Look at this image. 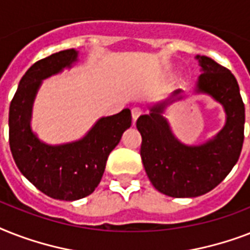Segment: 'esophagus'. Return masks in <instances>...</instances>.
<instances>
[{"label":"esophagus","mask_w":250,"mask_h":250,"mask_svg":"<svg viewBox=\"0 0 250 250\" xmlns=\"http://www.w3.org/2000/svg\"><path fill=\"white\" fill-rule=\"evenodd\" d=\"M131 113H132V118H133V122L136 121L137 118L140 117L141 114L144 113V111H143V109H140V107H133L132 110H131Z\"/></svg>","instance_id":"obj_1"}]
</instances>
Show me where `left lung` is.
Wrapping results in <instances>:
<instances>
[{
  "mask_svg": "<svg viewBox=\"0 0 250 250\" xmlns=\"http://www.w3.org/2000/svg\"><path fill=\"white\" fill-rule=\"evenodd\" d=\"M197 58L204 71L197 92L211 94L227 114L226 125L217 137L200 146L179 143L161 115L165 104L136 122L146 175L156 189L170 197H197L214 189L236 165L244 143L245 107L236 78L209 57ZM179 93L175 90L172 97Z\"/></svg>",
  "mask_w": 250,
  "mask_h": 250,
  "instance_id": "8db88e82",
  "label": "left lung"
}]
</instances>
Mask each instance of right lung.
<instances>
[{"label": "right lung", "mask_w": 250, "mask_h": 250, "mask_svg": "<svg viewBox=\"0 0 250 250\" xmlns=\"http://www.w3.org/2000/svg\"><path fill=\"white\" fill-rule=\"evenodd\" d=\"M78 53L67 49L33 63L19 82L9 111V143L21 172L42 193L75 201L89 196L101 182L110 152L131 125V111L102 118L83 140L61 146L42 144L29 128L31 109L41 80L68 67Z\"/></svg>", "instance_id": "add662e5"}]
</instances>
